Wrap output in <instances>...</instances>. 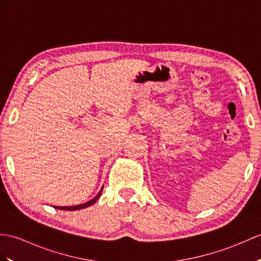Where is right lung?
Listing matches in <instances>:
<instances>
[{"label":"right lung","mask_w":261,"mask_h":261,"mask_svg":"<svg viewBox=\"0 0 261 261\" xmlns=\"http://www.w3.org/2000/svg\"><path fill=\"white\" fill-rule=\"evenodd\" d=\"M102 190H103V187L101 188V190L99 191L98 195H96L93 199H91L90 201H88V202H86V203H81V204H77V205H71V207H54V208L60 209V210H69V211H73V210H80V209H83V208L90 207L91 204H93V203L96 201V200L99 199V197H100V195H101Z\"/></svg>","instance_id":"1"}]
</instances>
